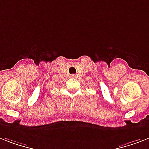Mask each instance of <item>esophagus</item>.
<instances>
[{
  "instance_id": "34e87169",
  "label": "esophagus",
  "mask_w": 149,
  "mask_h": 149,
  "mask_svg": "<svg viewBox=\"0 0 149 149\" xmlns=\"http://www.w3.org/2000/svg\"><path fill=\"white\" fill-rule=\"evenodd\" d=\"M71 77H75V75H74V74H72V75H71Z\"/></svg>"
}]
</instances>
